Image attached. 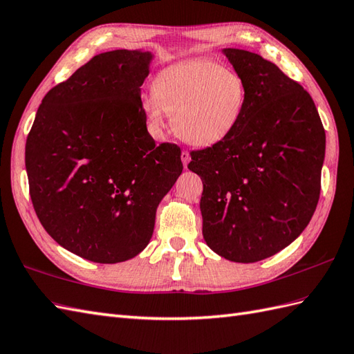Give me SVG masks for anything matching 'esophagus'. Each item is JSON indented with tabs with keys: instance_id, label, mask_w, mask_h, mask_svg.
Wrapping results in <instances>:
<instances>
[{
	"instance_id": "34e87169",
	"label": "esophagus",
	"mask_w": 354,
	"mask_h": 354,
	"mask_svg": "<svg viewBox=\"0 0 354 354\" xmlns=\"http://www.w3.org/2000/svg\"><path fill=\"white\" fill-rule=\"evenodd\" d=\"M190 153H188L187 151H183L180 152V161H183V164H184V167L187 169V166H188V162H190Z\"/></svg>"
}]
</instances>
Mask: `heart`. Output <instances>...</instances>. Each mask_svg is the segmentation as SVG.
<instances>
[{"mask_svg": "<svg viewBox=\"0 0 354 354\" xmlns=\"http://www.w3.org/2000/svg\"><path fill=\"white\" fill-rule=\"evenodd\" d=\"M248 104V84L234 69L218 62L197 59L162 69L145 97L143 116L153 133L166 129V114L185 143L209 147L232 136Z\"/></svg>", "mask_w": 354, "mask_h": 354, "instance_id": "obj_1", "label": "heart"}]
</instances>
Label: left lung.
Here are the masks:
<instances>
[{
    "label": "left lung",
    "instance_id": "8db88e82",
    "mask_svg": "<svg viewBox=\"0 0 354 354\" xmlns=\"http://www.w3.org/2000/svg\"><path fill=\"white\" fill-rule=\"evenodd\" d=\"M248 84L240 127L225 142L192 151L201 176L202 234L234 262L273 257L310 221L322 190L326 133L310 95L261 55L226 48Z\"/></svg>",
    "mask_w": 354,
    "mask_h": 354
}]
</instances>
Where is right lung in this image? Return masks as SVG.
<instances>
[{
    "mask_svg": "<svg viewBox=\"0 0 354 354\" xmlns=\"http://www.w3.org/2000/svg\"><path fill=\"white\" fill-rule=\"evenodd\" d=\"M149 51L95 55L45 95L26 145L32 207L45 231L78 257H137L161 199L183 174L180 149L155 145L142 110Z\"/></svg>",
    "mask_w": 354,
    "mask_h": 354,
    "instance_id": "1",
    "label": "right lung"
}]
</instances>
